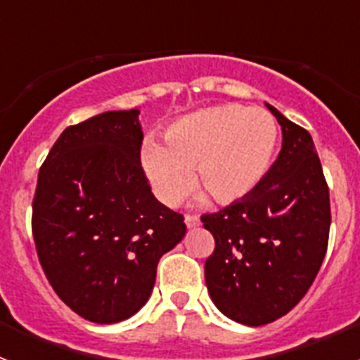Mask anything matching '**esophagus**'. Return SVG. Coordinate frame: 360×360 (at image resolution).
<instances>
[{
  "label": "esophagus",
  "instance_id": "1",
  "mask_svg": "<svg viewBox=\"0 0 360 360\" xmlns=\"http://www.w3.org/2000/svg\"><path fill=\"white\" fill-rule=\"evenodd\" d=\"M186 225H187V229L198 227V225H200V218H198V216H195V214H187L186 216Z\"/></svg>",
  "mask_w": 360,
  "mask_h": 360
}]
</instances>
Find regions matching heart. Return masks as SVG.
<instances>
[{
    "label": "heart",
    "mask_w": 360,
    "mask_h": 360,
    "mask_svg": "<svg viewBox=\"0 0 360 360\" xmlns=\"http://www.w3.org/2000/svg\"><path fill=\"white\" fill-rule=\"evenodd\" d=\"M165 146L146 141L142 169L164 205H178L196 180L219 203L243 200L269 171L278 146V124L262 108L238 104L203 108L164 131ZM203 198V196H200Z\"/></svg>",
    "instance_id": "obj_1"
}]
</instances>
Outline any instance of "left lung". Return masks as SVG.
<instances>
[{"instance_id":"left-lung-1","label":"left lung","mask_w":360,"mask_h":360,"mask_svg":"<svg viewBox=\"0 0 360 360\" xmlns=\"http://www.w3.org/2000/svg\"><path fill=\"white\" fill-rule=\"evenodd\" d=\"M281 126L278 158L247 198L212 214L205 283L221 314L247 326L272 323L304 297L328 247L330 195L310 133L266 104Z\"/></svg>"}]
</instances>
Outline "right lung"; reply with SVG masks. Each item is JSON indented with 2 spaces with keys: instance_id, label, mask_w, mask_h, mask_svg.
<instances>
[{
  "instance_id": "add662e5",
  "label": "right lung",
  "mask_w": 360,
  "mask_h": 360,
  "mask_svg": "<svg viewBox=\"0 0 360 360\" xmlns=\"http://www.w3.org/2000/svg\"><path fill=\"white\" fill-rule=\"evenodd\" d=\"M139 110L68 126L41 165L32 203L37 256L56 294L86 321L135 316L157 265L186 236L184 216L151 193Z\"/></svg>"
}]
</instances>
